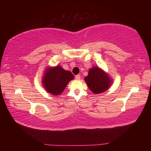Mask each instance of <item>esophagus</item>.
<instances>
[{
    "label": "esophagus",
    "instance_id": "obj_1",
    "mask_svg": "<svg viewBox=\"0 0 151 151\" xmlns=\"http://www.w3.org/2000/svg\"><path fill=\"white\" fill-rule=\"evenodd\" d=\"M75 78H76V79H78V80H79V79L81 78V75H76V76H75Z\"/></svg>",
    "mask_w": 151,
    "mask_h": 151
}]
</instances>
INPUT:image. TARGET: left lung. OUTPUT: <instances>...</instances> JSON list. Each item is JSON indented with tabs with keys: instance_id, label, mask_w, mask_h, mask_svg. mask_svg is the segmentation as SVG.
I'll return each instance as SVG.
<instances>
[{
	"instance_id": "obj_1",
	"label": "left lung",
	"mask_w": 151,
	"mask_h": 151,
	"mask_svg": "<svg viewBox=\"0 0 151 151\" xmlns=\"http://www.w3.org/2000/svg\"><path fill=\"white\" fill-rule=\"evenodd\" d=\"M85 81L90 90L94 94H100L106 91L111 83L109 75L98 67H93L89 70Z\"/></svg>"
}]
</instances>
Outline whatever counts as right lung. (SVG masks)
Listing matches in <instances>:
<instances>
[{
    "label": "right lung",
    "instance_id": "right-lung-1",
    "mask_svg": "<svg viewBox=\"0 0 151 151\" xmlns=\"http://www.w3.org/2000/svg\"><path fill=\"white\" fill-rule=\"evenodd\" d=\"M74 78L72 73L59 66L48 68L43 77L42 84L48 93L58 95L65 90L67 84Z\"/></svg>",
    "mask_w": 151,
    "mask_h": 151
}]
</instances>
